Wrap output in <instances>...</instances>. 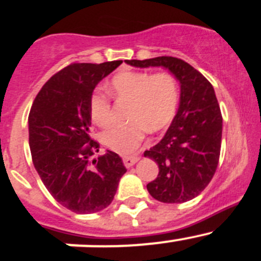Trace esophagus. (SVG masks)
Listing matches in <instances>:
<instances>
[{
  "label": "esophagus",
  "mask_w": 261,
  "mask_h": 261,
  "mask_svg": "<svg viewBox=\"0 0 261 261\" xmlns=\"http://www.w3.org/2000/svg\"><path fill=\"white\" fill-rule=\"evenodd\" d=\"M139 156H125L123 158V164H125L126 168H130L133 165H135L138 163Z\"/></svg>",
  "instance_id": "34e87169"
}]
</instances>
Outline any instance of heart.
I'll return each instance as SVG.
<instances>
[{
  "mask_svg": "<svg viewBox=\"0 0 261 261\" xmlns=\"http://www.w3.org/2000/svg\"><path fill=\"white\" fill-rule=\"evenodd\" d=\"M111 96L117 101H130L126 123H115L102 133L101 140L118 154H133L146 130L159 131L172 121L179 101L178 83L165 72H123L111 81ZM89 114L94 123L105 126L112 118L109 94L97 88L89 99Z\"/></svg>",
  "mask_w": 261,
  "mask_h": 261,
  "instance_id": "obj_1",
  "label": "heart"
}]
</instances>
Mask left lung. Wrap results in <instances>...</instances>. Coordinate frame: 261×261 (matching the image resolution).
<instances>
[{
  "label": "left lung",
  "mask_w": 261,
  "mask_h": 261,
  "mask_svg": "<svg viewBox=\"0 0 261 261\" xmlns=\"http://www.w3.org/2000/svg\"><path fill=\"white\" fill-rule=\"evenodd\" d=\"M125 62L136 68L163 67L179 81L177 115L164 138L144 152L159 167V174L146 188L152 198L164 203L191 201L208 186L220 159L222 115L215 89L198 70L178 58Z\"/></svg>",
  "instance_id": "8db88e82"
}]
</instances>
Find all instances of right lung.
I'll use <instances>...</instances> for the list:
<instances>
[{"mask_svg": "<svg viewBox=\"0 0 261 261\" xmlns=\"http://www.w3.org/2000/svg\"><path fill=\"white\" fill-rule=\"evenodd\" d=\"M121 63L68 65L44 84L31 106L29 144L34 167L55 201L75 213L109 207L126 173L121 158L110 150L91 160L99 144L89 136L92 93Z\"/></svg>", "mask_w": 261, "mask_h": 261, "instance_id": "obj_1", "label": "right lung"}]
</instances>
